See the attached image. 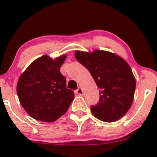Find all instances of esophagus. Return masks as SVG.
Segmentation results:
<instances>
[{
	"label": "esophagus",
	"instance_id": "esophagus-1",
	"mask_svg": "<svg viewBox=\"0 0 157 157\" xmlns=\"http://www.w3.org/2000/svg\"><path fill=\"white\" fill-rule=\"evenodd\" d=\"M75 93H77V94H78V95H83V90H82V88L79 87L78 89H77V90H75Z\"/></svg>",
	"mask_w": 157,
	"mask_h": 157
}]
</instances>
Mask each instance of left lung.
Returning <instances> with one entry per match:
<instances>
[{
  "label": "left lung",
  "mask_w": 157,
  "mask_h": 157,
  "mask_svg": "<svg viewBox=\"0 0 157 157\" xmlns=\"http://www.w3.org/2000/svg\"><path fill=\"white\" fill-rule=\"evenodd\" d=\"M75 58L88 69L100 90L99 103L90 107L93 115L105 122H114L124 116L132 105L136 88L129 64L107 51H76Z\"/></svg>",
  "instance_id": "obj_1"
}]
</instances>
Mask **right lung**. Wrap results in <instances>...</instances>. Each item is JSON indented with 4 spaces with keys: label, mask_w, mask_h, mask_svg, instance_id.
I'll return each instance as SVG.
<instances>
[{
    "label": "right lung",
    "mask_w": 157,
    "mask_h": 157,
    "mask_svg": "<svg viewBox=\"0 0 157 157\" xmlns=\"http://www.w3.org/2000/svg\"><path fill=\"white\" fill-rule=\"evenodd\" d=\"M67 55L55 59L43 55L35 60L21 74L17 85L19 100L34 119L45 122L56 121L66 113L74 98L66 86L60 67Z\"/></svg>",
    "instance_id": "1"
}]
</instances>
